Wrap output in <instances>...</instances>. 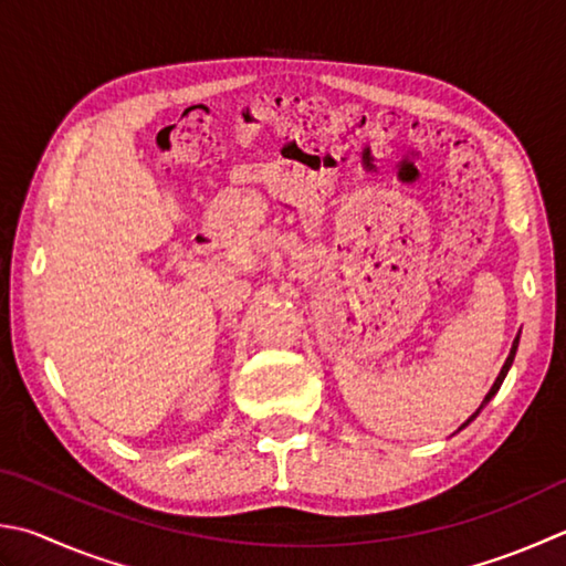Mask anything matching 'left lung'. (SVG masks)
<instances>
[{
  "label": "left lung",
  "instance_id": "left-lung-1",
  "mask_svg": "<svg viewBox=\"0 0 566 566\" xmlns=\"http://www.w3.org/2000/svg\"><path fill=\"white\" fill-rule=\"evenodd\" d=\"M517 343H520V335L515 337V343H513V349H510V355H507V359H505V365H503V369H500V375H497V379H495V384H493V387H490V391L485 394V399H483V403H481V407H478V411L471 416V419H468L463 426H461V429H465V426L468 423H471L473 419H475V416L478 413H481V409L485 407V403L490 401V399H493L495 397V394H497V389H500V384H503V379H505V375H507V369L510 367H513V359H515V352H517ZM461 429H458V431H461Z\"/></svg>",
  "mask_w": 566,
  "mask_h": 566
}]
</instances>
